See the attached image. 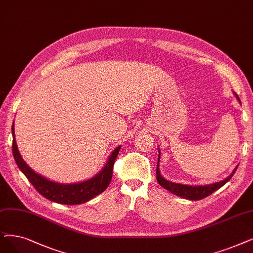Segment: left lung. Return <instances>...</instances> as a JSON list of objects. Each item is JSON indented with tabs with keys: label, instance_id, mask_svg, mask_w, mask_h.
I'll list each match as a JSON object with an SVG mask.
<instances>
[{
	"label": "left lung",
	"instance_id": "1",
	"mask_svg": "<svg viewBox=\"0 0 253 253\" xmlns=\"http://www.w3.org/2000/svg\"><path fill=\"white\" fill-rule=\"evenodd\" d=\"M235 95L240 102L239 96L236 93H235ZM159 163H160V150H159V159H158V165H157V180H158V183L162 187L165 188L169 192H171V193L175 194L176 196H179V197L185 198V199H190V200H199V199H203V198L211 195V193H214L215 191H217L218 189H220L222 186H224L227 183V181L232 177V175L235 174L236 170L238 168V166H237L228 177H226L225 179L221 180V181H218V183L206 185V186H189V185L172 183V181H169V180L165 179L160 173Z\"/></svg>",
	"mask_w": 253,
	"mask_h": 253
}]
</instances>
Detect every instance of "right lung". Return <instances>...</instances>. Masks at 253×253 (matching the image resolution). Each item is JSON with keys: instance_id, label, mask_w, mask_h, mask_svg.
Returning <instances> with one entry per match:
<instances>
[{"instance_id": "obj_1", "label": "right lung", "mask_w": 253, "mask_h": 253, "mask_svg": "<svg viewBox=\"0 0 253 253\" xmlns=\"http://www.w3.org/2000/svg\"><path fill=\"white\" fill-rule=\"evenodd\" d=\"M13 125L12 153L14 160L18 168L21 169L22 172L26 175L30 183L32 184V186L36 189L37 192H39V193L46 199L54 201V203L57 204L68 206L81 205L87 203L90 199L97 196L98 194L102 193V192H104L109 186L111 179H112L113 166L115 163V160L119 154L121 146H118L113 150V153L109 157L104 168L100 170L95 176L85 181H81V183L59 184L39 175L25 163V161L23 160L21 154H19V151L17 149Z\"/></svg>"}]
</instances>
